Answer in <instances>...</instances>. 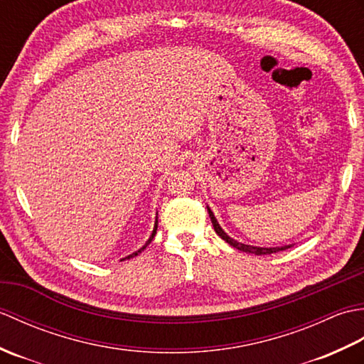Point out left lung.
<instances>
[{
	"label": "left lung",
	"instance_id": "8db88e82",
	"mask_svg": "<svg viewBox=\"0 0 364 364\" xmlns=\"http://www.w3.org/2000/svg\"><path fill=\"white\" fill-rule=\"evenodd\" d=\"M208 214H210V218H211V222H213V227H214V230H215V233H218V235L223 239V241L228 242L230 245H233L235 249L241 250V252H245V253H253V255H270V253H277V252L286 250V249H289V247H291V245H283V247H253V245L241 244V242L235 241V239H231V237L225 233V231H223V230L220 228L218 219L214 218L213 211L210 210V206H208Z\"/></svg>",
	"mask_w": 364,
	"mask_h": 364
}]
</instances>
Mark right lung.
Returning a JSON list of instances; mask_svg holds the SVG:
<instances>
[{
    "label": "right lung",
    "instance_id": "obj_1",
    "mask_svg": "<svg viewBox=\"0 0 364 364\" xmlns=\"http://www.w3.org/2000/svg\"><path fill=\"white\" fill-rule=\"evenodd\" d=\"M156 230H158V218H156V222H154V228H153V233H151V236H150V239H149V241H146L145 242V245L142 247V249H139L137 252H134V253H131V255H128V257H125V258H122L120 261H123V259H129V258H133V257H137V255L139 253H141L144 249H146V245H149L150 242H151V239L154 237V235H156Z\"/></svg>",
    "mask_w": 364,
    "mask_h": 364
}]
</instances>
